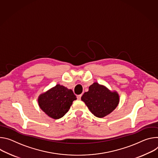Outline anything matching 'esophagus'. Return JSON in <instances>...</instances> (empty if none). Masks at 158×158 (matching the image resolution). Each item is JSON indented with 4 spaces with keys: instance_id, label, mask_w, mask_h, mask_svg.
Wrapping results in <instances>:
<instances>
[{
    "instance_id": "obj_1",
    "label": "esophagus",
    "mask_w": 158,
    "mask_h": 158,
    "mask_svg": "<svg viewBox=\"0 0 158 158\" xmlns=\"http://www.w3.org/2000/svg\"><path fill=\"white\" fill-rule=\"evenodd\" d=\"M81 95H78L77 96V99L78 100H81Z\"/></svg>"
}]
</instances>
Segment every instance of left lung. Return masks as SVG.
Listing matches in <instances>:
<instances>
[{"label": "left lung", "mask_w": 158, "mask_h": 158, "mask_svg": "<svg viewBox=\"0 0 158 158\" xmlns=\"http://www.w3.org/2000/svg\"><path fill=\"white\" fill-rule=\"evenodd\" d=\"M90 111L96 117L102 118L110 114L117 107L119 95L116 92H111L107 87L94 83L88 92L81 98Z\"/></svg>", "instance_id": "1"}]
</instances>
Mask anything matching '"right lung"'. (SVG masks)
Instances as JSON below:
<instances>
[{
	"label": "right lung",
	"instance_id": "1",
	"mask_svg": "<svg viewBox=\"0 0 158 158\" xmlns=\"http://www.w3.org/2000/svg\"><path fill=\"white\" fill-rule=\"evenodd\" d=\"M75 100L76 95L72 90L58 84L41 94L38 103L41 110L49 117L58 119L65 115Z\"/></svg>",
	"mask_w": 158,
	"mask_h": 158
}]
</instances>
